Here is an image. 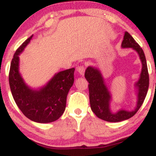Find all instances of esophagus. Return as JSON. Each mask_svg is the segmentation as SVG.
Here are the masks:
<instances>
[{
	"label": "esophagus",
	"instance_id": "obj_1",
	"mask_svg": "<svg viewBox=\"0 0 156 156\" xmlns=\"http://www.w3.org/2000/svg\"><path fill=\"white\" fill-rule=\"evenodd\" d=\"M77 71H78L80 76H83L84 72H85V67H84L83 65L78 66V68H77Z\"/></svg>",
	"mask_w": 156,
	"mask_h": 156
}]
</instances>
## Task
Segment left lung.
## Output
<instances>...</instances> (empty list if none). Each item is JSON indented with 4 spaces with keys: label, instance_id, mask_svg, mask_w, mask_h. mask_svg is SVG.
I'll return each instance as SVG.
<instances>
[{
    "label": "left lung",
    "instance_id": "8db88e82",
    "mask_svg": "<svg viewBox=\"0 0 156 156\" xmlns=\"http://www.w3.org/2000/svg\"><path fill=\"white\" fill-rule=\"evenodd\" d=\"M122 48H133L139 54L142 64L140 78L135 84L138 91V100L136 107L134 110L128 112L122 109L116 113H112L109 106L111 94L104 83V79L99 69L93 67H88L85 72V78L89 83V101L92 111L98 118L111 122L125 120L135 115L145 99L149 87V74L144 51L139 44L134 40L132 36L127 31L125 32Z\"/></svg>",
    "mask_w": 156,
    "mask_h": 156
}]
</instances>
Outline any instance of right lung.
<instances>
[{
  "label": "right lung",
  "mask_w": 156,
  "mask_h": 156,
  "mask_svg": "<svg viewBox=\"0 0 156 156\" xmlns=\"http://www.w3.org/2000/svg\"><path fill=\"white\" fill-rule=\"evenodd\" d=\"M32 37L27 39L14 54L9 74L11 92L16 104L27 118L36 122H52L65 110L67 94L74 83L75 68L56 73L38 90L28 87L19 73V55Z\"/></svg>",
  "instance_id": "add662e5"
}]
</instances>
